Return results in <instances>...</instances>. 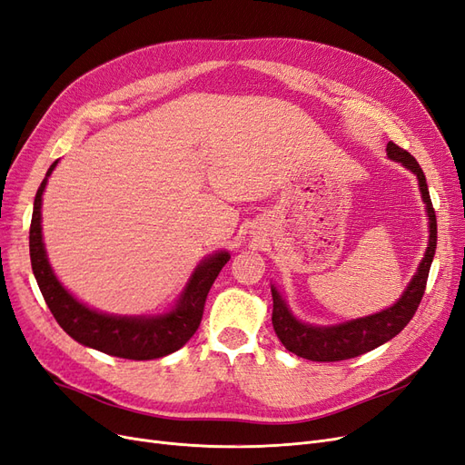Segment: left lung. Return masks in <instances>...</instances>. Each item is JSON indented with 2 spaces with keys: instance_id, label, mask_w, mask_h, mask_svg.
<instances>
[{
  "instance_id": "obj_1",
  "label": "left lung",
  "mask_w": 465,
  "mask_h": 465,
  "mask_svg": "<svg viewBox=\"0 0 465 465\" xmlns=\"http://www.w3.org/2000/svg\"><path fill=\"white\" fill-rule=\"evenodd\" d=\"M387 157L396 163H402L418 177L421 200L425 203V213L429 219V242L423 260L420 262L418 271L413 273L402 296L391 308L334 325H313L300 322L292 313L291 306H288L286 298L279 292V288L271 284V294H273V317L271 319H273L275 334L288 351H292V354L300 358L312 361H341L371 351L377 346L394 339L410 323V319L413 317L423 298L429 269L437 250V215L433 203H430L425 174L420 163L415 162V157L396 146L394 142L387 143Z\"/></svg>"
}]
</instances>
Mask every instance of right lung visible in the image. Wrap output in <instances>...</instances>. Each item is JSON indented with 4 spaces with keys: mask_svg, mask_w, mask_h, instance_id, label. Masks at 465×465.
Wrapping results in <instances>:
<instances>
[{
    "mask_svg": "<svg viewBox=\"0 0 465 465\" xmlns=\"http://www.w3.org/2000/svg\"><path fill=\"white\" fill-rule=\"evenodd\" d=\"M59 162H54L36 192L35 212L30 223V263L40 292L71 339L78 344L100 350L104 354L124 360H157L183 348L196 332L202 322L205 298L219 271L231 260L227 250H219L205 258L192 271L188 282L174 306L153 315H115L86 306L73 296L54 273L47 260L42 236V196L47 179Z\"/></svg>",
    "mask_w": 465,
    "mask_h": 465,
    "instance_id": "add662e5",
    "label": "right lung"
}]
</instances>
